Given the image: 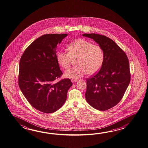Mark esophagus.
Segmentation results:
<instances>
[{
    "mask_svg": "<svg viewBox=\"0 0 148 148\" xmlns=\"http://www.w3.org/2000/svg\"><path fill=\"white\" fill-rule=\"evenodd\" d=\"M71 82H72L73 83H75V82H77V80H76V79H72Z\"/></svg>",
    "mask_w": 148,
    "mask_h": 148,
    "instance_id": "obj_1",
    "label": "esophagus"
}]
</instances>
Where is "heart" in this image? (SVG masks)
<instances>
[{"label": "heart", "mask_w": 148, "mask_h": 148, "mask_svg": "<svg viewBox=\"0 0 148 148\" xmlns=\"http://www.w3.org/2000/svg\"><path fill=\"white\" fill-rule=\"evenodd\" d=\"M68 52L59 51L57 54L59 65L63 69H68L75 60L77 66L66 71L64 75L71 79H77L87 73L92 75L97 73L103 63L104 53L98 44H93L85 39H78L68 47Z\"/></svg>", "instance_id": "obj_1"}]
</instances>
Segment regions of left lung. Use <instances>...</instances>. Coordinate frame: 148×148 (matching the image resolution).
<instances>
[{
  "instance_id": "obj_1",
  "label": "left lung",
  "mask_w": 148,
  "mask_h": 148,
  "mask_svg": "<svg viewBox=\"0 0 148 148\" xmlns=\"http://www.w3.org/2000/svg\"><path fill=\"white\" fill-rule=\"evenodd\" d=\"M82 36L93 39L104 53L100 70L86 79V101L98 110H109L120 102L130 84L131 74L128 58L114 41L105 35L91 33Z\"/></svg>"
}]
</instances>
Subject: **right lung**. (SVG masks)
I'll list each match as a JSON object with an SVG mask.
<instances>
[{
	"instance_id": "1",
	"label": "right lung",
	"mask_w": 148,
	"mask_h": 148,
	"mask_svg": "<svg viewBox=\"0 0 148 148\" xmlns=\"http://www.w3.org/2000/svg\"><path fill=\"white\" fill-rule=\"evenodd\" d=\"M67 35H42L26 49L19 61V88L29 103L44 113L62 107L73 85L69 78L55 81L63 74L57 62V44Z\"/></svg>"
}]
</instances>
